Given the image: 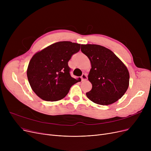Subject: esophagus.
<instances>
[{"instance_id":"34e87169","label":"esophagus","mask_w":151,"mask_h":151,"mask_svg":"<svg viewBox=\"0 0 151 151\" xmlns=\"http://www.w3.org/2000/svg\"><path fill=\"white\" fill-rule=\"evenodd\" d=\"M81 78L82 81H86L87 80V79H88V76H87V74L84 73V74H83Z\"/></svg>"}]
</instances>
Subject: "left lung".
<instances>
[{
    "label": "left lung",
    "mask_w": 151,
    "mask_h": 151,
    "mask_svg": "<svg viewBox=\"0 0 151 151\" xmlns=\"http://www.w3.org/2000/svg\"><path fill=\"white\" fill-rule=\"evenodd\" d=\"M81 50L91 61L88 80L92 89L86 92L95 104L108 105L121 99L129 86L130 75L124 63L106 47L98 45H81Z\"/></svg>",
    "instance_id": "1"
}]
</instances>
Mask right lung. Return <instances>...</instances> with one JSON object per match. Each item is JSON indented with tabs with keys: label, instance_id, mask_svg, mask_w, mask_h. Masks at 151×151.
I'll return each mask as SVG.
<instances>
[{
	"label": "right lung",
	"instance_id": "add662e5",
	"mask_svg": "<svg viewBox=\"0 0 151 151\" xmlns=\"http://www.w3.org/2000/svg\"><path fill=\"white\" fill-rule=\"evenodd\" d=\"M81 44L59 42L45 47L31 58L27 76L32 89L43 100L55 101L64 98L71 86L81 78L70 76L68 62L80 50Z\"/></svg>",
	"mask_w": 151,
	"mask_h": 151
}]
</instances>
